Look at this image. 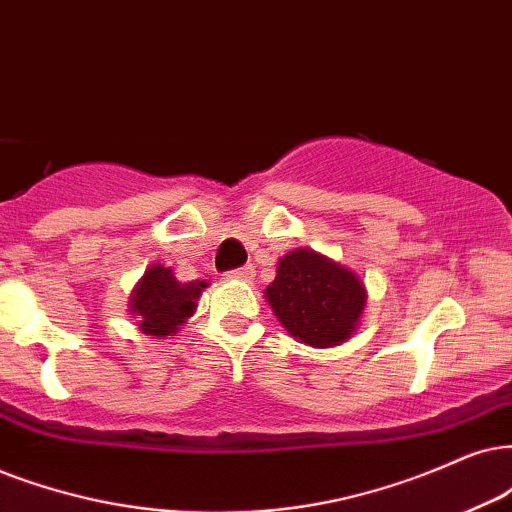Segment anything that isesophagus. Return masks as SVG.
<instances>
[{
  "label": "esophagus",
  "mask_w": 512,
  "mask_h": 512,
  "mask_svg": "<svg viewBox=\"0 0 512 512\" xmlns=\"http://www.w3.org/2000/svg\"><path fill=\"white\" fill-rule=\"evenodd\" d=\"M252 274H255V269H252L250 264H245V267H238L234 271H229V278H236V281H250Z\"/></svg>",
  "instance_id": "obj_1"
}]
</instances>
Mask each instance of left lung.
Returning <instances> with one entry per match:
<instances>
[{
  "mask_svg": "<svg viewBox=\"0 0 512 512\" xmlns=\"http://www.w3.org/2000/svg\"><path fill=\"white\" fill-rule=\"evenodd\" d=\"M264 295L283 328L312 347H333L352 338L366 307L364 281L309 248L278 260L276 278Z\"/></svg>",
  "mask_w": 512,
  "mask_h": 512,
  "instance_id": "left-lung-1",
  "label": "left lung"
}]
</instances>
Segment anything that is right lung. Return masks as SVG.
<instances>
[{"instance_id": "add662e5", "label": "right lung", "mask_w": 512, "mask_h": 512, "mask_svg": "<svg viewBox=\"0 0 512 512\" xmlns=\"http://www.w3.org/2000/svg\"><path fill=\"white\" fill-rule=\"evenodd\" d=\"M203 288H208L205 281L181 283L170 267L153 264L132 290L129 312L139 319L137 326L146 335L165 338L177 333L181 323L193 314Z\"/></svg>"}]
</instances>
